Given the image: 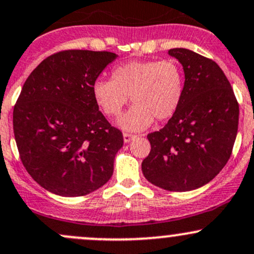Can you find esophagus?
Here are the masks:
<instances>
[{
    "label": "esophagus",
    "mask_w": 254,
    "mask_h": 254,
    "mask_svg": "<svg viewBox=\"0 0 254 254\" xmlns=\"http://www.w3.org/2000/svg\"><path fill=\"white\" fill-rule=\"evenodd\" d=\"M135 137H136V136L132 135V133H129V132H124V133H123V138H124L125 143H129V142L131 141V140H133V138H135Z\"/></svg>",
    "instance_id": "obj_1"
}]
</instances>
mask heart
Segmentation results:
<instances>
[{
    "label": "heart",
    "mask_w": 254,
    "mask_h": 254,
    "mask_svg": "<svg viewBox=\"0 0 254 254\" xmlns=\"http://www.w3.org/2000/svg\"><path fill=\"white\" fill-rule=\"evenodd\" d=\"M93 97L97 107L107 117L121 116L129 101V111L119 119L127 131H141L154 118H171L185 96V74L177 61H129L112 69V80L97 79L93 84Z\"/></svg>",
    "instance_id": "1"
}]
</instances>
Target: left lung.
I'll return each mask as SVG.
<instances>
[{"label": "left lung", "mask_w": 254, "mask_h": 254, "mask_svg": "<svg viewBox=\"0 0 254 254\" xmlns=\"http://www.w3.org/2000/svg\"><path fill=\"white\" fill-rule=\"evenodd\" d=\"M185 72V96L159 131L148 133L150 152L142 172L152 185L188 191L212 181L229 160L238 135L239 104L214 61L185 48L169 50Z\"/></svg>", "instance_id": "8db88e82"}]
</instances>
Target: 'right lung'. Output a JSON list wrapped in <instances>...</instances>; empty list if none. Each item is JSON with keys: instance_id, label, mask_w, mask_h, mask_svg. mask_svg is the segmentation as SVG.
<instances>
[{"instance_id": "add662e5", "label": "right lung", "mask_w": 254, "mask_h": 254, "mask_svg": "<svg viewBox=\"0 0 254 254\" xmlns=\"http://www.w3.org/2000/svg\"><path fill=\"white\" fill-rule=\"evenodd\" d=\"M117 58L64 50L42 61L24 83L13 111L14 136L26 171L50 193L82 196L112 177L123 133L100 112L91 89Z\"/></svg>"}]
</instances>
